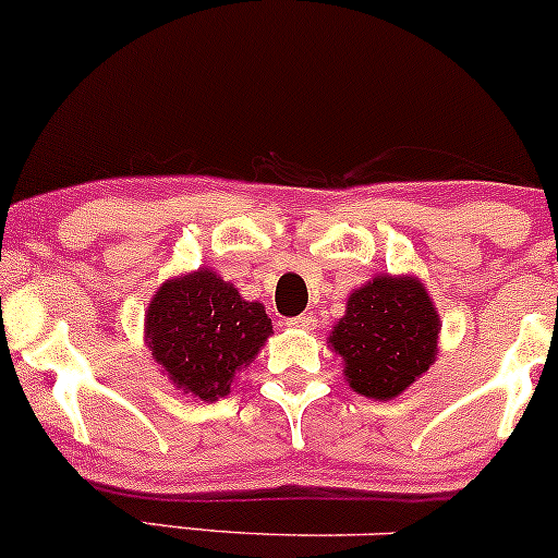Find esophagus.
<instances>
[{
	"mask_svg": "<svg viewBox=\"0 0 558 558\" xmlns=\"http://www.w3.org/2000/svg\"><path fill=\"white\" fill-rule=\"evenodd\" d=\"M287 327H290V329H303V331H311L313 327H316V318H313L311 313H300V316L290 318V322H287Z\"/></svg>",
	"mask_w": 558,
	"mask_h": 558,
	"instance_id": "obj_1",
	"label": "esophagus"
}]
</instances>
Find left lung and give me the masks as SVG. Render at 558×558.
I'll return each instance as SVG.
<instances>
[{"instance_id":"8db88e82","label":"left lung","mask_w":558,"mask_h":558,"mask_svg":"<svg viewBox=\"0 0 558 558\" xmlns=\"http://www.w3.org/2000/svg\"><path fill=\"white\" fill-rule=\"evenodd\" d=\"M440 313L414 274H377L348 295L327 345L342 359L350 390L392 400L437 359Z\"/></svg>"}]
</instances>
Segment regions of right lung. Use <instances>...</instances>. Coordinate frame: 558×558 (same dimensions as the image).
<instances>
[{
    "instance_id": "add662e5",
    "label": "right lung",
    "mask_w": 558,
    "mask_h": 558,
    "mask_svg": "<svg viewBox=\"0 0 558 558\" xmlns=\"http://www.w3.org/2000/svg\"><path fill=\"white\" fill-rule=\"evenodd\" d=\"M271 335L263 303H250L213 268L166 279L144 311V345L160 372L205 403L229 396Z\"/></svg>"
}]
</instances>
